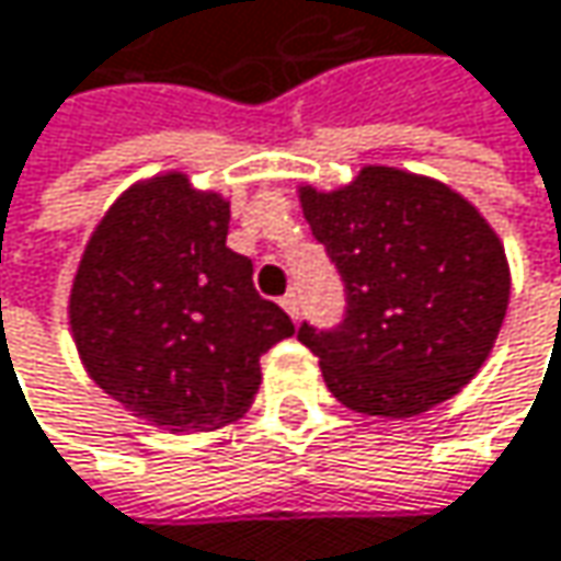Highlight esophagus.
Here are the masks:
<instances>
[{
	"instance_id": "34e87169",
	"label": "esophagus",
	"mask_w": 561,
	"mask_h": 561,
	"mask_svg": "<svg viewBox=\"0 0 561 561\" xmlns=\"http://www.w3.org/2000/svg\"><path fill=\"white\" fill-rule=\"evenodd\" d=\"M282 308L288 311V318H291V321H298V314H301V305H298V295H295V291L282 295Z\"/></svg>"
}]
</instances>
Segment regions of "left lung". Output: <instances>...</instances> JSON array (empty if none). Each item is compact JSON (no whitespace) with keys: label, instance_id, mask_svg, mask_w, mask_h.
I'll use <instances>...</instances> for the list:
<instances>
[{"label":"left lung","instance_id":"left-lung-1","mask_svg":"<svg viewBox=\"0 0 561 561\" xmlns=\"http://www.w3.org/2000/svg\"><path fill=\"white\" fill-rule=\"evenodd\" d=\"M301 211L346 291L331 331L301 324L336 401L414 417L482 369L511 298L497 233L449 185L366 167L350 185H301Z\"/></svg>","mask_w":561,"mask_h":561}]
</instances>
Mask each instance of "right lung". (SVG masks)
Here are the masks:
<instances>
[{
  "instance_id": "right-lung-1",
  "label": "right lung",
  "mask_w": 561,
  "mask_h": 561,
  "mask_svg": "<svg viewBox=\"0 0 561 561\" xmlns=\"http://www.w3.org/2000/svg\"><path fill=\"white\" fill-rule=\"evenodd\" d=\"M230 208L182 173L128 188L79 260L70 328L92 382L173 433L237 421L260 356L295 333L228 247Z\"/></svg>"
}]
</instances>
